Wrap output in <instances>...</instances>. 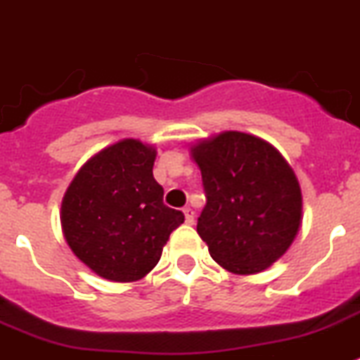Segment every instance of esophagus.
I'll list each match as a JSON object with an SVG mask.
<instances>
[{"label":"esophagus","instance_id":"34e87169","mask_svg":"<svg viewBox=\"0 0 360 360\" xmlns=\"http://www.w3.org/2000/svg\"><path fill=\"white\" fill-rule=\"evenodd\" d=\"M184 212V219H186V224H193V220H195V215H193V210L190 206L183 210Z\"/></svg>","mask_w":360,"mask_h":360}]
</instances>
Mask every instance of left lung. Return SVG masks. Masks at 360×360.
Here are the masks:
<instances>
[{"label": "left lung", "mask_w": 360, "mask_h": 360, "mask_svg": "<svg viewBox=\"0 0 360 360\" xmlns=\"http://www.w3.org/2000/svg\"><path fill=\"white\" fill-rule=\"evenodd\" d=\"M206 206L197 233L213 260L236 274L260 273L278 260L301 224V190L273 145L222 132L192 148Z\"/></svg>", "instance_id": "8db88e82"}]
</instances>
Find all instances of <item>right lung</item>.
Wrapping results in <instances>:
<instances>
[{
    "instance_id": "obj_1",
    "label": "right lung",
    "mask_w": 360,
    "mask_h": 360,
    "mask_svg": "<svg viewBox=\"0 0 360 360\" xmlns=\"http://www.w3.org/2000/svg\"><path fill=\"white\" fill-rule=\"evenodd\" d=\"M156 150L124 140L100 150L71 181L63 199L68 245L98 276L136 281L156 267L183 212L163 202L152 176Z\"/></svg>"
}]
</instances>
